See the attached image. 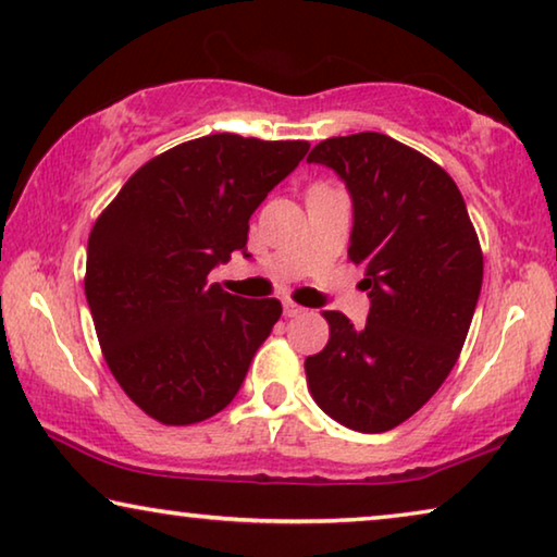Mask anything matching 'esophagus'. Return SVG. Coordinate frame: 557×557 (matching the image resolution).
Returning a JSON list of instances; mask_svg holds the SVG:
<instances>
[{"label": "esophagus", "instance_id": "obj_1", "mask_svg": "<svg viewBox=\"0 0 557 557\" xmlns=\"http://www.w3.org/2000/svg\"><path fill=\"white\" fill-rule=\"evenodd\" d=\"M306 311V308H301L294 301H284V315H288V319H294V315H301Z\"/></svg>", "mask_w": 557, "mask_h": 557}]
</instances>
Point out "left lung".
Returning a JSON list of instances; mask_svg holds the SVG:
<instances>
[{
    "instance_id": "8db88e82",
    "label": "left lung",
    "mask_w": 557,
    "mask_h": 557,
    "mask_svg": "<svg viewBox=\"0 0 557 557\" xmlns=\"http://www.w3.org/2000/svg\"><path fill=\"white\" fill-rule=\"evenodd\" d=\"M308 161L344 178L354 199L348 259L366 269V326L323 311L329 344L306 358L323 413L383 433L428 404L448 379L481 296L483 251L463 196L421 151L379 132L333 136Z\"/></svg>"
}]
</instances>
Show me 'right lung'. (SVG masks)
Wrapping results in <instances>:
<instances>
[{"mask_svg":"<svg viewBox=\"0 0 557 557\" xmlns=\"http://www.w3.org/2000/svg\"><path fill=\"white\" fill-rule=\"evenodd\" d=\"M308 141L209 134L147 161L101 211L87 246L89 311L119 386L153 421L191 425L224 410L281 315L276 298L209 284L249 219Z\"/></svg>","mask_w":557,"mask_h":557,"instance_id":"add662e5","label":"right lung"}]
</instances>
